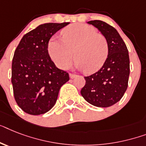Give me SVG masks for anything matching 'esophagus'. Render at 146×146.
<instances>
[{"label":"esophagus","instance_id":"obj_1","mask_svg":"<svg viewBox=\"0 0 146 146\" xmlns=\"http://www.w3.org/2000/svg\"><path fill=\"white\" fill-rule=\"evenodd\" d=\"M76 74H72V73H70V74H69V77H70V78H72V79H73V78H74L76 77Z\"/></svg>","mask_w":146,"mask_h":146}]
</instances>
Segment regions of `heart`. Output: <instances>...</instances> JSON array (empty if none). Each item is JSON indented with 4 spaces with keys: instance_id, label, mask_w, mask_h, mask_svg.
Listing matches in <instances>:
<instances>
[{
    "instance_id": "1",
    "label": "heart",
    "mask_w": 146,
    "mask_h": 146,
    "mask_svg": "<svg viewBox=\"0 0 146 146\" xmlns=\"http://www.w3.org/2000/svg\"><path fill=\"white\" fill-rule=\"evenodd\" d=\"M61 36L62 39L51 37L48 44L49 56L58 68H68L74 56L76 67L87 73L96 72L104 64L109 53L108 40L93 27L74 24L63 29Z\"/></svg>"
}]
</instances>
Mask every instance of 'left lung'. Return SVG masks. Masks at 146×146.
Masks as SVG:
<instances>
[{
    "mask_svg": "<svg viewBox=\"0 0 146 146\" xmlns=\"http://www.w3.org/2000/svg\"><path fill=\"white\" fill-rule=\"evenodd\" d=\"M90 25L106 37L109 53L100 70L84 77L86 84L80 93L86 102L98 108H108L119 102L128 85L130 60L127 46L118 31L104 21L94 20Z\"/></svg>",
    "mask_w": 146,
    "mask_h": 146,
    "instance_id": "1",
    "label": "left lung"
}]
</instances>
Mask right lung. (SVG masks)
I'll return each mask as SVG.
<instances>
[{"mask_svg":"<svg viewBox=\"0 0 146 146\" xmlns=\"http://www.w3.org/2000/svg\"><path fill=\"white\" fill-rule=\"evenodd\" d=\"M69 22L46 23L23 36L14 53L12 84L15 102L23 111L40 115L55 104L60 87L69 80L66 71L56 68L48 51L53 35Z\"/></svg>","mask_w":146,"mask_h":146,"instance_id":"add662e5","label":"right lung"}]
</instances>
